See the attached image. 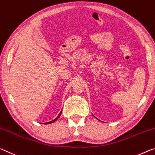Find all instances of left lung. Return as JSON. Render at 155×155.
<instances>
[{"instance_id":"1","label":"left lung","mask_w":155,"mask_h":155,"mask_svg":"<svg viewBox=\"0 0 155 155\" xmlns=\"http://www.w3.org/2000/svg\"><path fill=\"white\" fill-rule=\"evenodd\" d=\"M95 118H96V117H95ZM96 119H97V118H96Z\"/></svg>"}]
</instances>
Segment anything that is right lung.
<instances>
[{
  "label": "right lung",
  "instance_id": "obj_1",
  "mask_svg": "<svg viewBox=\"0 0 155 155\" xmlns=\"http://www.w3.org/2000/svg\"><path fill=\"white\" fill-rule=\"evenodd\" d=\"M61 112H62V111H61V112L59 113V114H58V116H57V117H56V119H54V120H52V121H50V122H47V123H44V124H51V123H54V122H55V121H56V120H57V119H58V118H59V117H60V116H61Z\"/></svg>",
  "mask_w": 155,
  "mask_h": 155
}]
</instances>
